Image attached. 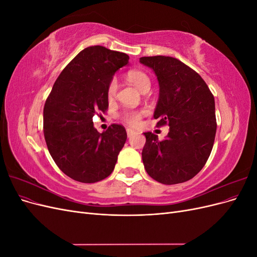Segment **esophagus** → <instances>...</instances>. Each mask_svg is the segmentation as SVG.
<instances>
[{
    "label": "esophagus",
    "mask_w": 257,
    "mask_h": 257,
    "mask_svg": "<svg viewBox=\"0 0 257 257\" xmlns=\"http://www.w3.org/2000/svg\"><path fill=\"white\" fill-rule=\"evenodd\" d=\"M126 133H127V137H132V136H133V135L135 134V132H134L133 130L127 128V130H126Z\"/></svg>",
    "instance_id": "1"
}]
</instances>
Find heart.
Masks as SVG:
<instances>
[{"mask_svg":"<svg viewBox=\"0 0 257 257\" xmlns=\"http://www.w3.org/2000/svg\"><path fill=\"white\" fill-rule=\"evenodd\" d=\"M127 79L131 83H133L135 87L143 93H146L150 90L151 82L150 78L145 72L143 71H131L127 73ZM118 91V81L116 79H111L108 83L107 87V97L108 99H112ZM143 111H135V110H127L124 111L121 114V119L124 123L128 124L131 126L138 125L139 121L142 119Z\"/></svg>","mask_w":257,"mask_h":257,"instance_id":"b5f03b06","label":"heart"}]
</instances>
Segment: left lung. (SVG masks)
I'll return each mask as SVG.
<instances>
[{"label":"left lung","mask_w":257,"mask_h":257,"mask_svg":"<svg viewBox=\"0 0 257 257\" xmlns=\"http://www.w3.org/2000/svg\"><path fill=\"white\" fill-rule=\"evenodd\" d=\"M158 77L160 96L154 110L158 126L168 125L164 141L144 133L146 172L163 184H177L195 177L211 153L215 132L214 97L201 77L176 58L139 59Z\"/></svg>","instance_id":"obj_1"}]
</instances>
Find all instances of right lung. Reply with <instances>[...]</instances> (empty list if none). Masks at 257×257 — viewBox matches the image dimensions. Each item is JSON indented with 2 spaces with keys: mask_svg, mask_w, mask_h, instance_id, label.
Instances as JSON below:
<instances>
[{
  "mask_svg": "<svg viewBox=\"0 0 257 257\" xmlns=\"http://www.w3.org/2000/svg\"><path fill=\"white\" fill-rule=\"evenodd\" d=\"M126 53L91 46L69 62L44 107V136L57 166L69 178L94 183L109 176L126 142L121 124L98 133L93 115L108 108L107 87L128 63Z\"/></svg>",
  "mask_w": 257,
  "mask_h": 257,
  "instance_id": "add662e5",
  "label": "right lung"
}]
</instances>
